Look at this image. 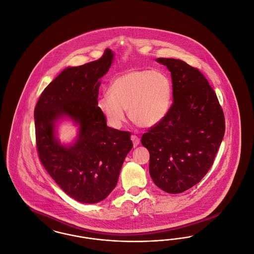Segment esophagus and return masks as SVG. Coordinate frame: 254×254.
Returning <instances> with one entry per match:
<instances>
[{
    "mask_svg": "<svg viewBox=\"0 0 254 254\" xmlns=\"http://www.w3.org/2000/svg\"><path fill=\"white\" fill-rule=\"evenodd\" d=\"M131 141H132L134 146H137L140 144V138L136 135H131Z\"/></svg>",
    "mask_w": 254,
    "mask_h": 254,
    "instance_id": "obj_1",
    "label": "esophagus"
}]
</instances>
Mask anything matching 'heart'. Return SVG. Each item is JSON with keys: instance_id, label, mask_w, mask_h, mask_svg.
<instances>
[{"instance_id": "heart-1", "label": "heart", "mask_w": 254, "mask_h": 254, "mask_svg": "<svg viewBox=\"0 0 254 254\" xmlns=\"http://www.w3.org/2000/svg\"><path fill=\"white\" fill-rule=\"evenodd\" d=\"M109 95L100 97L97 107L114 128L130 120L141 127H152L167 116L172 99V83L160 69H131L116 77L109 85Z\"/></svg>"}]
</instances>
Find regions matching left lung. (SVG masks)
I'll use <instances>...</instances> for the list:
<instances>
[{"label": "left lung", "mask_w": 254, "mask_h": 254, "mask_svg": "<svg viewBox=\"0 0 254 254\" xmlns=\"http://www.w3.org/2000/svg\"><path fill=\"white\" fill-rule=\"evenodd\" d=\"M171 73L173 103L167 116L144 133L149 174L168 193L192 188L211 168L225 134V116L216 93L198 68L158 58Z\"/></svg>", "instance_id": "1"}]
</instances>
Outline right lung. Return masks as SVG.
Listing matches in <instances>:
<instances>
[{"mask_svg":"<svg viewBox=\"0 0 254 254\" xmlns=\"http://www.w3.org/2000/svg\"><path fill=\"white\" fill-rule=\"evenodd\" d=\"M112 60L107 49L99 60L66 67L45 88L34 110L41 163L65 193L84 204L109 196L132 148L131 133L108 127L97 107L100 79ZM65 117L79 126L78 137L69 146L55 136L57 122Z\"/></svg>","mask_w":254,"mask_h":254,"instance_id":"right-lung-1","label":"right lung"}]
</instances>
